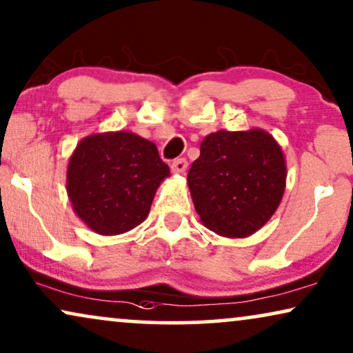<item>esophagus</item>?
Returning a JSON list of instances; mask_svg holds the SVG:
<instances>
[{"label":"esophagus","instance_id":"34e87169","mask_svg":"<svg viewBox=\"0 0 353 353\" xmlns=\"http://www.w3.org/2000/svg\"><path fill=\"white\" fill-rule=\"evenodd\" d=\"M187 169V159L185 158H177L171 163V171L174 174H184Z\"/></svg>","mask_w":353,"mask_h":353}]
</instances>
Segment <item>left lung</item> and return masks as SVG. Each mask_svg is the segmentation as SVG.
I'll return each instance as SVG.
<instances>
[{
	"label": "left lung",
	"mask_w": 353,
	"mask_h": 353,
	"mask_svg": "<svg viewBox=\"0 0 353 353\" xmlns=\"http://www.w3.org/2000/svg\"><path fill=\"white\" fill-rule=\"evenodd\" d=\"M285 159L265 130L206 135L187 182L201 223L219 236L242 239L263 228L283 200Z\"/></svg>",
	"instance_id": "left-lung-1"
}]
</instances>
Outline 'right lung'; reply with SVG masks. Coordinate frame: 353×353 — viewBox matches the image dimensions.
Wrapping results in <instances>:
<instances>
[{"label": "right lung", "mask_w": 353, "mask_h": 353, "mask_svg": "<svg viewBox=\"0 0 353 353\" xmlns=\"http://www.w3.org/2000/svg\"><path fill=\"white\" fill-rule=\"evenodd\" d=\"M169 166L153 142L132 132L88 135L68 166V195L92 231L117 236L143 223Z\"/></svg>", "instance_id": "obj_1"}]
</instances>
